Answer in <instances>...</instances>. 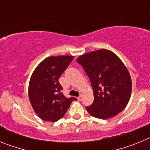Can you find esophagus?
<instances>
[{
  "label": "esophagus",
  "instance_id": "esophagus-1",
  "mask_svg": "<svg viewBox=\"0 0 150 150\" xmlns=\"http://www.w3.org/2000/svg\"><path fill=\"white\" fill-rule=\"evenodd\" d=\"M77 99H78V100H79V101H81V100H83V95H79V96L77 98Z\"/></svg>",
  "mask_w": 150,
  "mask_h": 150
}]
</instances>
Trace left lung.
Masks as SVG:
<instances>
[{
	"instance_id": "left-lung-1",
	"label": "left lung",
	"mask_w": 150,
	"mask_h": 150,
	"mask_svg": "<svg viewBox=\"0 0 150 150\" xmlns=\"http://www.w3.org/2000/svg\"><path fill=\"white\" fill-rule=\"evenodd\" d=\"M76 62L84 68L93 88L94 102L87 111L91 116L107 120L125 108L132 94V79L120 59L107 50L83 54Z\"/></svg>"
}]
</instances>
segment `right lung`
<instances>
[{"label":"right lung","instance_id":"add662e5","mask_svg":"<svg viewBox=\"0 0 150 150\" xmlns=\"http://www.w3.org/2000/svg\"><path fill=\"white\" fill-rule=\"evenodd\" d=\"M74 56H50L38 64L28 86V97L36 114L41 120L56 122L62 119L76 98H66L59 82Z\"/></svg>","mask_w":150,"mask_h":150}]
</instances>
